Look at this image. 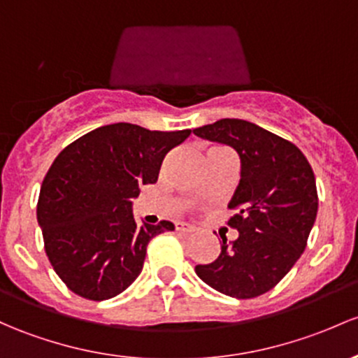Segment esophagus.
Segmentation results:
<instances>
[{
    "label": "esophagus",
    "mask_w": 358,
    "mask_h": 358,
    "mask_svg": "<svg viewBox=\"0 0 358 358\" xmlns=\"http://www.w3.org/2000/svg\"><path fill=\"white\" fill-rule=\"evenodd\" d=\"M194 227L192 224H187V223H178L176 224V231L178 233H183V235H189V233H194Z\"/></svg>",
    "instance_id": "obj_1"
}]
</instances>
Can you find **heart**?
<instances>
[{
	"mask_svg": "<svg viewBox=\"0 0 358 358\" xmlns=\"http://www.w3.org/2000/svg\"><path fill=\"white\" fill-rule=\"evenodd\" d=\"M213 149H214V148H213Z\"/></svg>",
	"mask_w": 358,
	"mask_h": 358,
	"instance_id": "1",
	"label": "heart"
}]
</instances>
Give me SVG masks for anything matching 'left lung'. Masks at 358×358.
<instances>
[{
	"label": "left lung",
	"mask_w": 358,
	"mask_h": 358,
	"mask_svg": "<svg viewBox=\"0 0 358 358\" xmlns=\"http://www.w3.org/2000/svg\"><path fill=\"white\" fill-rule=\"evenodd\" d=\"M195 135L238 152L242 178L228 204V227L238 238L195 273L210 288L235 299H255L287 276L307 247L317 214V187L307 157L293 142L255 123L224 118Z\"/></svg>",
	"instance_id": "obj_1"
}]
</instances>
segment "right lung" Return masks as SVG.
Wrapping results in <instances>:
<instances>
[{
    "mask_svg": "<svg viewBox=\"0 0 358 358\" xmlns=\"http://www.w3.org/2000/svg\"><path fill=\"white\" fill-rule=\"evenodd\" d=\"M190 130H148L113 123L82 135L52 161L41 185L37 221L44 250L66 288L108 300L141 274L148 243L171 221L138 227L131 199L156 183L164 156Z\"/></svg>",
    "mask_w": 358,
    "mask_h": 358,
    "instance_id": "add662e5",
    "label": "right lung"
}]
</instances>
